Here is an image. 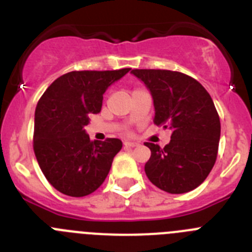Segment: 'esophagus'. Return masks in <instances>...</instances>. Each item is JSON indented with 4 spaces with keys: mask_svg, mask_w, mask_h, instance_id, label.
I'll return each mask as SVG.
<instances>
[{
    "mask_svg": "<svg viewBox=\"0 0 252 252\" xmlns=\"http://www.w3.org/2000/svg\"><path fill=\"white\" fill-rule=\"evenodd\" d=\"M124 145H126V147H129V148H134V147H138V145H139V143L134 142V140H126V142H124Z\"/></svg>",
    "mask_w": 252,
    "mask_h": 252,
    "instance_id": "34e87169",
    "label": "esophagus"
}]
</instances>
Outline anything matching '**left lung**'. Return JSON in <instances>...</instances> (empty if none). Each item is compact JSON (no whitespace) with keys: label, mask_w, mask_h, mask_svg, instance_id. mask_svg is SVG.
Listing matches in <instances>:
<instances>
[{"label":"left lung","mask_w":252,"mask_h":252,"mask_svg":"<svg viewBox=\"0 0 252 252\" xmlns=\"http://www.w3.org/2000/svg\"><path fill=\"white\" fill-rule=\"evenodd\" d=\"M149 89L154 123L171 130L169 144L144 143L152 152L148 179L170 194L197 188L213 169L220 140V118L210 94L196 79L166 69H133Z\"/></svg>","instance_id":"1"}]
</instances>
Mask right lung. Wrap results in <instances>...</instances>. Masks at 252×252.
<instances>
[{
	"label": "right lung",
	"mask_w": 252,
	"mask_h": 252,
	"mask_svg": "<svg viewBox=\"0 0 252 252\" xmlns=\"http://www.w3.org/2000/svg\"><path fill=\"white\" fill-rule=\"evenodd\" d=\"M130 70H74L47 88L34 113L33 150L51 185L68 196L92 194L107 178L122 140L89 139L84 126L102 109L103 94Z\"/></svg>",
	"instance_id": "obj_1"
}]
</instances>
